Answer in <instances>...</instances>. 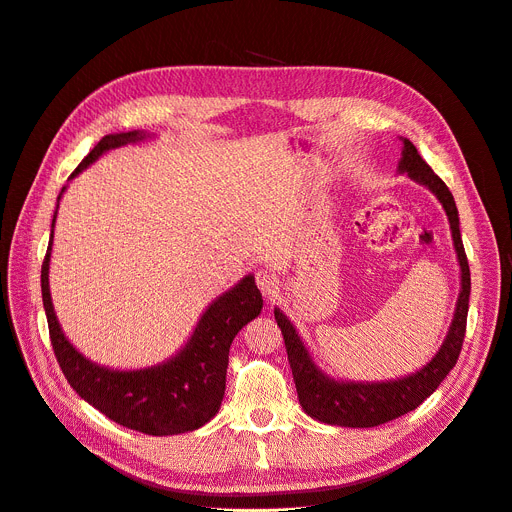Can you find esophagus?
I'll list each match as a JSON object with an SVG mask.
<instances>
[{
  "instance_id": "obj_1",
  "label": "esophagus",
  "mask_w": 512,
  "mask_h": 512,
  "mask_svg": "<svg viewBox=\"0 0 512 512\" xmlns=\"http://www.w3.org/2000/svg\"><path fill=\"white\" fill-rule=\"evenodd\" d=\"M255 280H257V286H259V290L265 294V297H274V294H276L278 288H280L278 276H276L274 272H270V270H259L257 276H255Z\"/></svg>"
}]
</instances>
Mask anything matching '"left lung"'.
<instances>
[{"label":"left lung","mask_w":512,"mask_h":512,"mask_svg":"<svg viewBox=\"0 0 512 512\" xmlns=\"http://www.w3.org/2000/svg\"><path fill=\"white\" fill-rule=\"evenodd\" d=\"M398 174H409V178L427 186L429 191L438 197L448 215L454 251L461 265V292L459 301H456L452 324L436 357L427 365H423V369L407 375V378L371 384L338 382L315 365L297 328H294L290 324V319L276 307L274 315L284 336L292 378L299 392V402L309 417L321 423L340 427H375L405 415L417 409L427 396H432L436 392V388L444 382V378L461 355L467 330L471 274L461 240L459 209H456L454 197L448 191V186L425 164V159L419 155L417 147L409 139H402V157L398 161Z\"/></svg>","instance_id":"left-lung-1"}]
</instances>
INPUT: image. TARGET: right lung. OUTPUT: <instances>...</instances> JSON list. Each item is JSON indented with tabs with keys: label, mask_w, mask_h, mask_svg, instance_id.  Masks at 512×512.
I'll list each match as a JSON object with an SVG mask.
<instances>
[{
	"label": "right lung",
	"mask_w": 512,
	"mask_h": 512,
	"mask_svg": "<svg viewBox=\"0 0 512 512\" xmlns=\"http://www.w3.org/2000/svg\"><path fill=\"white\" fill-rule=\"evenodd\" d=\"M147 137L149 134L141 130L105 134L70 174V180L89 168L105 151L139 143ZM64 191L66 186L62 188V193ZM53 224H56V215L51 220L49 247L41 267V292L53 353L68 384L105 417L147 436H174L205 425L222 405L230 344L234 336L261 313L263 299L255 278L251 274L245 276L234 288L215 299L201 315L193 336L172 359L130 371L101 367L68 342L53 311L49 294Z\"/></svg>",
	"instance_id": "obj_1"
}]
</instances>
